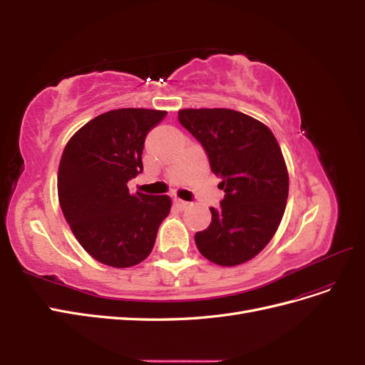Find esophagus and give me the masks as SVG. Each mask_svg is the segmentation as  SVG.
I'll list each match as a JSON object with an SVG mask.
<instances>
[{"label":"esophagus","mask_w":365,"mask_h":365,"mask_svg":"<svg viewBox=\"0 0 365 365\" xmlns=\"http://www.w3.org/2000/svg\"><path fill=\"white\" fill-rule=\"evenodd\" d=\"M175 204H176V207L181 208V210H184V208L189 207V202H187V201H182V200H180V197H175Z\"/></svg>","instance_id":"34e87169"}]
</instances>
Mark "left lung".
<instances>
[{"label":"left lung","instance_id":"8db88e82","mask_svg":"<svg viewBox=\"0 0 365 365\" xmlns=\"http://www.w3.org/2000/svg\"><path fill=\"white\" fill-rule=\"evenodd\" d=\"M180 123L201 143L225 192L212 222L195 235L205 259L220 267L245 263L268 245L283 217L289 176L268 126L225 108L180 109Z\"/></svg>","mask_w":365,"mask_h":365}]
</instances>
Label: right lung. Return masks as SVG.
<instances>
[{"instance_id": "right-lung-1", "label": "right lung", "mask_w": 365, "mask_h": 365, "mask_svg": "<svg viewBox=\"0 0 365 365\" xmlns=\"http://www.w3.org/2000/svg\"><path fill=\"white\" fill-rule=\"evenodd\" d=\"M165 111L121 108L97 115L70 138L59 163L58 195L65 220L83 250L108 267L145 260L169 215L168 195H132L128 181L143 172L148 132Z\"/></svg>"}]
</instances>
